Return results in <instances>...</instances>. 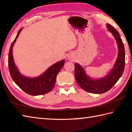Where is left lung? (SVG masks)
<instances>
[{"mask_svg": "<svg viewBox=\"0 0 132 132\" xmlns=\"http://www.w3.org/2000/svg\"><path fill=\"white\" fill-rule=\"evenodd\" d=\"M108 30L112 33L118 46V55L112 69L105 77L93 79L85 72L83 68L79 64H75V77L79 86L87 92L93 94L106 93L117 83L123 73L125 66V52L124 45L120 34L116 29L109 24H106Z\"/></svg>", "mask_w": 132, "mask_h": 132, "instance_id": "1", "label": "left lung"}]
</instances>
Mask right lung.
<instances>
[{"mask_svg":"<svg viewBox=\"0 0 132 132\" xmlns=\"http://www.w3.org/2000/svg\"><path fill=\"white\" fill-rule=\"evenodd\" d=\"M22 28L20 29L16 37L11 44L9 52L8 64L10 76L15 83L28 94L34 96L45 94L53 89L58 73L64 65V60L53 64L39 76L32 78L22 75L15 66L13 56V46Z\"/></svg>","mask_w":132,"mask_h":132,"instance_id":"right-lung-1","label":"right lung"}]
</instances>
